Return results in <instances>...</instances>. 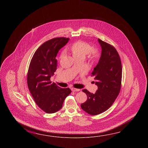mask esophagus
<instances>
[{"label": "esophagus", "mask_w": 148, "mask_h": 148, "mask_svg": "<svg viewBox=\"0 0 148 148\" xmlns=\"http://www.w3.org/2000/svg\"><path fill=\"white\" fill-rule=\"evenodd\" d=\"M71 90L73 91H80V89L75 88H71Z\"/></svg>", "instance_id": "esophagus-1"}]
</instances>
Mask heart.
I'll return each mask as SVG.
<instances>
[{
  "instance_id": "1",
  "label": "heart",
  "mask_w": 148,
  "mask_h": 148,
  "mask_svg": "<svg viewBox=\"0 0 148 148\" xmlns=\"http://www.w3.org/2000/svg\"><path fill=\"white\" fill-rule=\"evenodd\" d=\"M70 51L73 54V57L76 58L84 59L88 54L90 56V61L94 63L98 60L99 58V52L96 49H91V47L88 43L78 41L77 42L70 47ZM62 55H61L62 57Z\"/></svg>"
}]
</instances>
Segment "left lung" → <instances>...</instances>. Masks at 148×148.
<instances>
[{
  "instance_id": "1",
  "label": "left lung",
  "mask_w": 148,
  "mask_h": 148,
  "mask_svg": "<svg viewBox=\"0 0 148 148\" xmlns=\"http://www.w3.org/2000/svg\"><path fill=\"white\" fill-rule=\"evenodd\" d=\"M98 41L101 47V54L91 73L97 90L92 94L83 89L87 99L81 104L82 109L91 115L101 113L113 105L120 93L122 76L121 61L116 49L99 38Z\"/></svg>"
}]
</instances>
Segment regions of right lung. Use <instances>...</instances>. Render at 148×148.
I'll list each match as a JSON object with an SVG mask.
<instances>
[{"label":"right lung","instance_id":"right-lung-1","mask_svg":"<svg viewBox=\"0 0 148 148\" xmlns=\"http://www.w3.org/2000/svg\"><path fill=\"white\" fill-rule=\"evenodd\" d=\"M69 40L60 37L44 42L35 51L29 66L28 89L36 104L47 113L60 110L65 98L71 92L69 88H61L50 80L57 70V54Z\"/></svg>","mask_w":148,"mask_h":148}]
</instances>
